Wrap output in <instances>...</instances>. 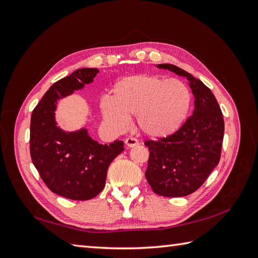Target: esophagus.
Returning <instances> with one entry per match:
<instances>
[{
  "label": "esophagus",
  "instance_id": "1",
  "mask_svg": "<svg viewBox=\"0 0 258 258\" xmlns=\"http://www.w3.org/2000/svg\"><path fill=\"white\" fill-rule=\"evenodd\" d=\"M139 144H140L139 141L135 140V139H126V140H125V145L127 146L128 149H131V147L138 146Z\"/></svg>",
  "mask_w": 258,
  "mask_h": 258
}]
</instances>
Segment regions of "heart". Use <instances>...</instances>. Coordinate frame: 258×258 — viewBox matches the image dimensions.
I'll list each match as a JSON object with an SVG mask.
<instances>
[{
	"label": "heart",
	"mask_w": 258,
	"mask_h": 258,
	"mask_svg": "<svg viewBox=\"0 0 258 258\" xmlns=\"http://www.w3.org/2000/svg\"><path fill=\"white\" fill-rule=\"evenodd\" d=\"M191 93L183 81L155 74L126 76L113 85L112 96L100 102L102 116L115 130L128 127L136 115L140 132L151 139L176 133L187 117Z\"/></svg>",
	"instance_id": "heart-1"
}]
</instances>
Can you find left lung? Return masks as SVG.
<instances>
[{
    "mask_svg": "<svg viewBox=\"0 0 258 258\" xmlns=\"http://www.w3.org/2000/svg\"><path fill=\"white\" fill-rule=\"evenodd\" d=\"M155 67L187 79L195 102L193 115L176 133L157 142H146L150 158L145 176L158 195L187 196L201 187L220 162L223 114L216 97L202 81L173 64Z\"/></svg>",
    "mask_w": 258,
    "mask_h": 258,
    "instance_id": "1",
    "label": "left lung"
}]
</instances>
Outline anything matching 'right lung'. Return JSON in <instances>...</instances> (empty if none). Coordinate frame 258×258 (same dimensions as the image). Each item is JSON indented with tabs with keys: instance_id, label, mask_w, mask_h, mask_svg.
I'll list each match as a JSON object with an SVG mask.
<instances>
[{
	"instance_id": "obj_1",
	"label": "right lung",
	"mask_w": 258,
	"mask_h": 258,
	"mask_svg": "<svg viewBox=\"0 0 258 258\" xmlns=\"http://www.w3.org/2000/svg\"><path fill=\"white\" fill-rule=\"evenodd\" d=\"M98 73L84 68L55 82L33 109L30 152L43 182L53 193L75 201L95 197L105 186L109 164L124 151V142L100 144L85 127L63 130L56 120L57 103L83 90Z\"/></svg>"
}]
</instances>
